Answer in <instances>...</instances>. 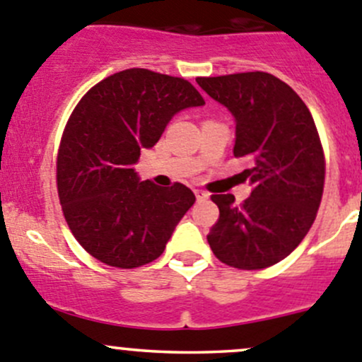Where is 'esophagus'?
<instances>
[{
    "instance_id": "1",
    "label": "esophagus",
    "mask_w": 362,
    "mask_h": 362,
    "mask_svg": "<svg viewBox=\"0 0 362 362\" xmlns=\"http://www.w3.org/2000/svg\"><path fill=\"white\" fill-rule=\"evenodd\" d=\"M194 194L198 202H204V199H208V192L202 191V189H194Z\"/></svg>"
}]
</instances>
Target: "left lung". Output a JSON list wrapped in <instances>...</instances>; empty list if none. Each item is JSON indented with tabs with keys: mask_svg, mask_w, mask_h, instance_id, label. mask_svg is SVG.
I'll list each match as a JSON object with an SVG mask.
<instances>
[{
	"mask_svg": "<svg viewBox=\"0 0 362 362\" xmlns=\"http://www.w3.org/2000/svg\"><path fill=\"white\" fill-rule=\"evenodd\" d=\"M199 87L235 115V158L252 192L242 204L233 194H211L218 221L206 240L215 257L238 269H262L286 259L317 217L326 159L313 117L301 98L272 73L198 76Z\"/></svg>",
	"mask_w": 362,
	"mask_h": 362,
	"instance_id": "left-lung-1",
	"label": "left lung"
}]
</instances>
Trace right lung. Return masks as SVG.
Listing matches in <instances>:
<instances>
[{
    "label": "right lung",
    "instance_id": "obj_1",
    "mask_svg": "<svg viewBox=\"0 0 362 362\" xmlns=\"http://www.w3.org/2000/svg\"><path fill=\"white\" fill-rule=\"evenodd\" d=\"M191 82L145 68L90 87L69 115L57 152V192L76 242L113 268L156 261L196 196L180 182H140L134 164L177 112L202 107Z\"/></svg>",
    "mask_w": 362,
    "mask_h": 362
}]
</instances>
